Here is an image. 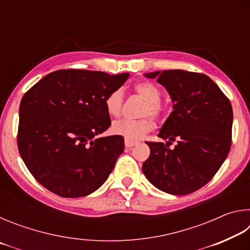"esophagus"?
<instances>
[{
	"label": "esophagus",
	"instance_id": "obj_1",
	"mask_svg": "<svg viewBox=\"0 0 250 250\" xmlns=\"http://www.w3.org/2000/svg\"><path fill=\"white\" fill-rule=\"evenodd\" d=\"M137 145H138V141H131V140H128V139H125V147H132Z\"/></svg>",
	"mask_w": 250,
	"mask_h": 250
}]
</instances>
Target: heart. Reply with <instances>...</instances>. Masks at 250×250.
<instances>
[{"mask_svg":"<svg viewBox=\"0 0 250 250\" xmlns=\"http://www.w3.org/2000/svg\"><path fill=\"white\" fill-rule=\"evenodd\" d=\"M134 90L141 98L146 101L143 105L141 117L142 119L139 120H119L116 121L111 126L112 133L117 135H121L128 140L135 141L142 138L143 135L154 128V124L151 118L146 116H151L159 119L166 112V107L161 103L162 98V91L156 84L150 82H142L134 86ZM125 100V91L122 88H117L110 92L104 100L105 110L110 117H119L122 111V104Z\"/></svg>","mask_w":250,"mask_h":250,"instance_id":"obj_1","label":"heart"}]
</instances>
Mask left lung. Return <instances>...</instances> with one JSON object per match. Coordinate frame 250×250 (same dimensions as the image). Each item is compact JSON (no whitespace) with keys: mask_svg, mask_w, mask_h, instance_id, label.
I'll use <instances>...</instances> for the list:
<instances>
[{"mask_svg":"<svg viewBox=\"0 0 250 250\" xmlns=\"http://www.w3.org/2000/svg\"><path fill=\"white\" fill-rule=\"evenodd\" d=\"M156 78L173 101V111L158 137L146 142L150 156L142 171L151 184L172 195H186L213 179L229 153L232 108L229 99L204 74L181 69L145 75ZM178 143L174 149L168 147Z\"/></svg>","mask_w":250,"mask_h":250,"instance_id":"1","label":"left lung"}]
</instances>
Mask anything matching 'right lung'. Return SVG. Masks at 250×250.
I'll return each mask as SVG.
<instances>
[{
	"instance_id": "right-lung-1",
	"label": "right lung",
	"mask_w": 250,
	"mask_h": 250,
	"mask_svg": "<svg viewBox=\"0 0 250 250\" xmlns=\"http://www.w3.org/2000/svg\"><path fill=\"white\" fill-rule=\"evenodd\" d=\"M128 78V73L62 69L45 76L23 96L19 151L28 171L48 191L82 197L108 179L124 152V137H96L111 125L105 98Z\"/></svg>"
}]
</instances>
